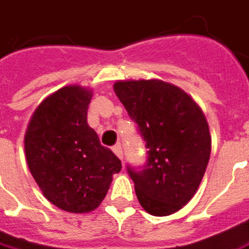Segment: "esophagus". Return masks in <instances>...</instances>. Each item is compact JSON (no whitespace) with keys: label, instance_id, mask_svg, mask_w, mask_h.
<instances>
[{"label":"esophagus","instance_id":"obj_1","mask_svg":"<svg viewBox=\"0 0 249 249\" xmlns=\"http://www.w3.org/2000/svg\"><path fill=\"white\" fill-rule=\"evenodd\" d=\"M112 149L119 159H123V148H121V145H120V144H116Z\"/></svg>","mask_w":249,"mask_h":249}]
</instances>
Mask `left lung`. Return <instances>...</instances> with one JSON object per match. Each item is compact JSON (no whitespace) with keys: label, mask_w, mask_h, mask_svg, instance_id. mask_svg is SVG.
<instances>
[{"label":"left lung","mask_w":249,"mask_h":249,"mask_svg":"<svg viewBox=\"0 0 249 249\" xmlns=\"http://www.w3.org/2000/svg\"><path fill=\"white\" fill-rule=\"evenodd\" d=\"M113 89L148 148L142 171L128 167L137 199L149 214H173L194 197L206 171V117L186 91L160 79L117 81Z\"/></svg>","instance_id":"left-lung-1"}]
</instances>
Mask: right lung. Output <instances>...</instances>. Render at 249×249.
Returning <instances> with one entry per match:
<instances>
[{"label": "right lung", "mask_w": 249, "mask_h": 249, "mask_svg": "<svg viewBox=\"0 0 249 249\" xmlns=\"http://www.w3.org/2000/svg\"><path fill=\"white\" fill-rule=\"evenodd\" d=\"M91 97L93 90L79 85L59 89L36 107L24 137L28 167L43 196L70 213L97 209L121 170L89 126Z\"/></svg>", "instance_id": "right-lung-1"}]
</instances>
